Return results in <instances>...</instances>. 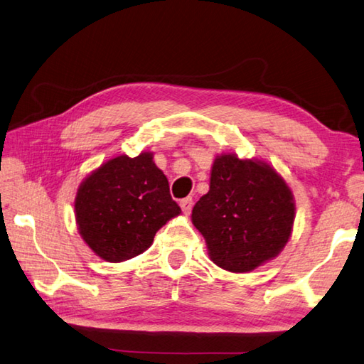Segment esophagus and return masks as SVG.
<instances>
[{"mask_svg": "<svg viewBox=\"0 0 364 364\" xmlns=\"http://www.w3.org/2000/svg\"><path fill=\"white\" fill-rule=\"evenodd\" d=\"M179 204H181V208H182V212H183L185 215H188V213L191 212V207H193V199H191V198L182 199Z\"/></svg>", "mask_w": 364, "mask_h": 364, "instance_id": "1", "label": "esophagus"}]
</instances>
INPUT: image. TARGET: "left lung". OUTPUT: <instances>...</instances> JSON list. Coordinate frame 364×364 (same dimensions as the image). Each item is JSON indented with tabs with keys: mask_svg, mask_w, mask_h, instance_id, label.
Here are the masks:
<instances>
[{
	"mask_svg": "<svg viewBox=\"0 0 364 364\" xmlns=\"http://www.w3.org/2000/svg\"><path fill=\"white\" fill-rule=\"evenodd\" d=\"M294 210L293 193L276 169L260 160L221 154L213 161L208 193L193 207L191 221L215 264L249 272L285 247Z\"/></svg>",
	"mask_w": 364,
	"mask_h": 364,
	"instance_id": "obj_1",
	"label": "left lung"
}]
</instances>
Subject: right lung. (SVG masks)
<instances>
[{
  "label": "right lung",
  "mask_w": 364,
  "mask_h": 364,
  "mask_svg": "<svg viewBox=\"0 0 364 364\" xmlns=\"http://www.w3.org/2000/svg\"><path fill=\"white\" fill-rule=\"evenodd\" d=\"M75 210L80 237L110 263L144 252L161 225L181 213L151 152L118 156L95 169L79 185Z\"/></svg>",
  "instance_id": "1"
}]
</instances>
